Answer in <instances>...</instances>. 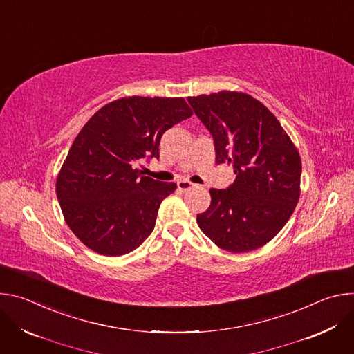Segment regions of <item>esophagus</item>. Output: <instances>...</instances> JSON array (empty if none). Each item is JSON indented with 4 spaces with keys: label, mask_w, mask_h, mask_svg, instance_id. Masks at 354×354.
<instances>
[{
    "label": "esophagus",
    "mask_w": 354,
    "mask_h": 354,
    "mask_svg": "<svg viewBox=\"0 0 354 354\" xmlns=\"http://www.w3.org/2000/svg\"><path fill=\"white\" fill-rule=\"evenodd\" d=\"M193 186H194V183H192V182H189V180H179V182H178V189L182 190V192L189 190V189H192Z\"/></svg>",
    "instance_id": "34e87169"
}]
</instances>
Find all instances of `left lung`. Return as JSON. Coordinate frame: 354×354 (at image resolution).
Returning <instances> with one entry per match:
<instances>
[{"label":"left lung","mask_w":354,"mask_h":354,"mask_svg":"<svg viewBox=\"0 0 354 354\" xmlns=\"http://www.w3.org/2000/svg\"><path fill=\"white\" fill-rule=\"evenodd\" d=\"M210 130L217 164H232L235 182L210 189L197 224L218 248L242 254L272 241L291 217L301 193V158L276 116L245 92L189 96Z\"/></svg>","instance_id":"1"}]
</instances>
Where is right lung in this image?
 <instances>
[{
    "mask_svg": "<svg viewBox=\"0 0 354 354\" xmlns=\"http://www.w3.org/2000/svg\"><path fill=\"white\" fill-rule=\"evenodd\" d=\"M192 115L183 97L134 95L106 104L85 123L56 180L64 220L85 246L122 257L153 232L176 183L148 178L138 165L158 158L162 134Z\"/></svg>",
    "mask_w": 354,
    "mask_h": 354,
    "instance_id": "1",
    "label": "right lung"
}]
</instances>
